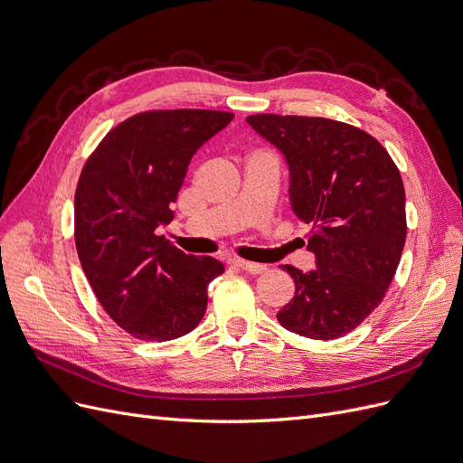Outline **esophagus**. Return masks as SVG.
Masks as SVG:
<instances>
[{
	"mask_svg": "<svg viewBox=\"0 0 463 463\" xmlns=\"http://www.w3.org/2000/svg\"><path fill=\"white\" fill-rule=\"evenodd\" d=\"M237 269H241L249 274H264L266 272V266L264 264H259V262H249V260H235L233 262Z\"/></svg>",
	"mask_w": 463,
	"mask_h": 463,
	"instance_id": "34e87169",
	"label": "esophagus"
}]
</instances>
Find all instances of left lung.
<instances>
[{"mask_svg": "<svg viewBox=\"0 0 463 463\" xmlns=\"http://www.w3.org/2000/svg\"><path fill=\"white\" fill-rule=\"evenodd\" d=\"M249 125L284 152L293 213L311 223L317 269L286 264L296 296L278 311L286 330L334 340L355 330L386 296L405 245L398 165L373 135L309 116L255 114Z\"/></svg>", "mask_w": 463, "mask_h": 463, "instance_id": "1", "label": "left lung"}]
</instances>
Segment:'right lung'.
I'll list each match as a JSON object with an SVG mask.
<instances>
[{"label": "right lung", "mask_w": 463, "mask_h": 463, "mask_svg": "<svg viewBox=\"0 0 463 463\" xmlns=\"http://www.w3.org/2000/svg\"><path fill=\"white\" fill-rule=\"evenodd\" d=\"M233 119L218 109H148L118 123L87 158L75 191V245L96 299L137 340L197 328L206 286L223 272L156 235L197 148Z\"/></svg>", "instance_id": "right-lung-1"}]
</instances>
